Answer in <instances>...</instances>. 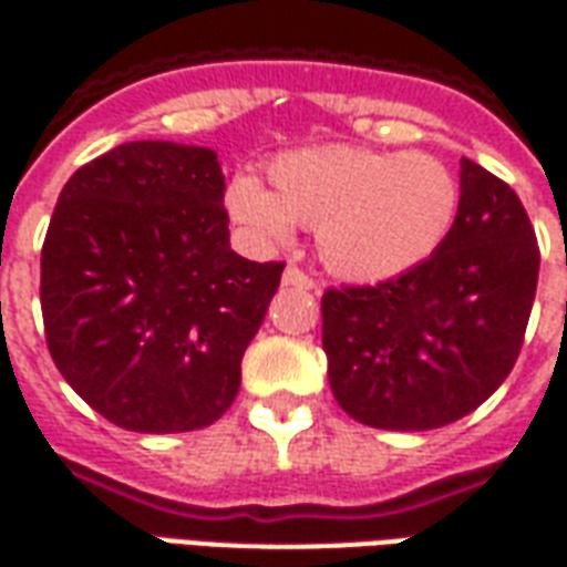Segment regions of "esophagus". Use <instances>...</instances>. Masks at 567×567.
Returning a JSON list of instances; mask_svg holds the SVG:
<instances>
[{
  "mask_svg": "<svg viewBox=\"0 0 567 567\" xmlns=\"http://www.w3.org/2000/svg\"><path fill=\"white\" fill-rule=\"evenodd\" d=\"M282 285H291V288H300V291H316L318 288L316 279H312L309 272L300 270V267H295V264H291V267H285Z\"/></svg>",
  "mask_w": 567,
  "mask_h": 567,
  "instance_id": "1",
  "label": "esophagus"
}]
</instances>
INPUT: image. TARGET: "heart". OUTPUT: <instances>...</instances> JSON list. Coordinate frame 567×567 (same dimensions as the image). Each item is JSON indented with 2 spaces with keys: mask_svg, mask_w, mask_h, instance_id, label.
<instances>
[{
  "mask_svg": "<svg viewBox=\"0 0 567 567\" xmlns=\"http://www.w3.org/2000/svg\"><path fill=\"white\" fill-rule=\"evenodd\" d=\"M272 192L249 177L228 186V213L255 240L279 246L316 228L318 255L348 282H388L442 249L460 216L454 167L430 153L316 146L279 155Z\"/></svg>",
  "mask_w": 567,
  "mask_h": 567,
  "instance_id": "heart-1",
  "label": "heart"
}]
</instances>
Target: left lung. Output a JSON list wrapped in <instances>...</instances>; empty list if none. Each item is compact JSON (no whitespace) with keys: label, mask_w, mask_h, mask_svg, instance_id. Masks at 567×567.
Segmentation results:
<instances>
[{"label":"left lung","mask_w":567,"mask_h":567,"mask_svg":"<svg viewBox=\"0 0 567 567\" xmlns=\"http://www.w3.org/2000/svg\"><path fill=\"white\" fill-rule=\"evenodd\" d=\"M451 237L417 270L321 297L333 396L375 430H435L475 412L517 363L540 251L517 192L463 158Z\"/></svg>","instance_id":"left-lung-1"}]
</instances>
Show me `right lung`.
Here are the masks:
<instances>
[{"mask_svg":"<svg viewBox=\"0 0 567 567\" xmlns=\"http://www.w3.org/2000/svg\"><path fill=\"white\" fill-rule=\"evenodd\" d=\"M207 146L132 141L74 171L41 249L50 358L132 433H192L228 412L285 264L230 249Z\"/></svg>","mask_w":567,"mask_h":567,"instance_id":"right-lung-1","label":"right lung"}]
</instances>
